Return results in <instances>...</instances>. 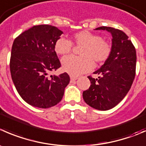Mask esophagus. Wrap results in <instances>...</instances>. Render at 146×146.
Returning <instances> with one entry per match:
<instances>
[{
	"mask_svg": "<svg viewBox=\"0 0 146 146\" xmlns=\"http://www.w3.org/2000/svg\"><path fill=\"white\" fill-rule=\"evenodd\" d=\"M77 79H78V78L74 77V76H70V81L71 82L75 81V80H76Z\"/></svg>",
	"mask_w": 146,
	"mask_h": 146,
	"instance_id": "esophagus-1",
	"label": "esophagus"
}]
</instances>
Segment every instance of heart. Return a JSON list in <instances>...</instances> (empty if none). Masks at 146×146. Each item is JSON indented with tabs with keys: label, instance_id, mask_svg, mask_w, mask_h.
<instances>
[{
	"label": "heart",
	"instance_id": "obj_1",
	"mask_svg": "<svg viewBox=\"0 0 146 146\" xmlns=\"http://www.w3.org/2000/svg\"><path fill=\"white\" fill-rule=\"evenodd\" d=\"M73 41L78 46H83L81 56H69L62 59V68L66 73L73 76H78L90 71L94 67V61H105L111 54V48L108 41L100 35L89 31H83L73 35ZM73 48L70 40L61 37L56 42L55 50L58 54L67 55Z\"/></svg>",
	"mask_w": 146,
	"mask_h": 146
}]
</instances>
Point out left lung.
I'll use <instances>...</instances> for the list:
<instances>
[{
	"label": "left lung",
	"instance_id": "left-lung-1",
	"mask_svg": "<svg viewBox=\"0 0 146 146\" xmlns=\"http://www.w3.org/2000/svg\"><path fill=\"white\" fill-rule=\"evenodd\" d=\"M95 30L107 31L111 34V51L104 64L93 73L100 76L88 77L91 85L83 91V97L90 107L107 111L117 106L131 89L135 75L136 51L123 31L106 26Z\"/></svg>",
	"mask_w": 146,
	"mask_h": 146
}]
</instances>
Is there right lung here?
<instances>
[{
    "label": "right lung",
    "mask_w": 146,
    "mask_h": 146,
    "mask_svg": "<svg viewBox=\"0 0 146 146\" xmlns=\"http://www.w3.org/2000/svg\"><path fill=\"white\" fill-rule=\"evenodd\" d=\"M63 33L52 25H35L14 40L10 60L11 78L21 97L31 106L48 108L62 100L70 77L66 73H49L60 67L55 44Z\"/></svg>",
    "instance_id": "add662e5"
}]
</instances>
